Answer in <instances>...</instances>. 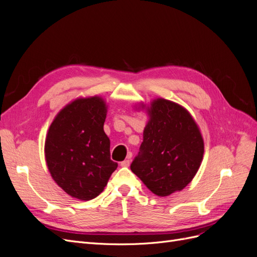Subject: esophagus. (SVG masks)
Segmentation results:
<instances>
[{
	"instance_id": "esophagus-1",
	"label": "esophagus",
	"mask_w": 257,
	"mask_h": 257,
	"mask_svg": "<svg viewBox=\"0 0 257 257\" xmlns=\"http://www.w3.org/2000/svg\"><path fill=\"white\" fill-rule=\"evenodd\" d=\"M130 163H131V160L130 159H126V160H124L123 162H121V166H123V167H127V166H130Z\"/></svg>"
}]
</instances>
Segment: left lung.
I'll return each mask as SVG.
<instances>
[{"mask_svg": "<svg viewBox=\"0 0 257 257\" xmlns=\"http://www.w3.org/2000/svg\"><path fill=\"white\" fill-rule=\"evenodd\" d=\"M144 141L131 170L158 196L181 191L196 175L204 141L191 114L167 99L152 103Z\"/></svg>", "mask_w": 257, "mask_h": 257, "instance_id": "8db88e82", "label": "left lung"}]
</instances>
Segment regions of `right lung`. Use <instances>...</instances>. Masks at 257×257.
<instances>
[{"label":"right lung","mask_w":257,"mask_h":257,"mask_svg":"<svg viewBox=\"0 0 257 257\" xmlns=\"http://www.w3.org/2000/svg\"><path fill=\"white\" fill-rule=\"evenodd\" d=\"M106 111L100 97L76 99L58 113L46 138L45 157L53 180L80 200L98 196L118 167L104 132Z\"/></svg>","instance_id":"add662e5"}]
</instances>
